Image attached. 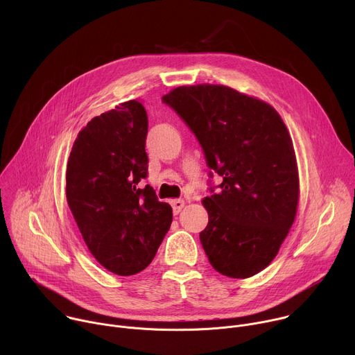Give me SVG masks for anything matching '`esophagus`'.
Returning <instances> with one entry per match:
<instances>
[{
  "label": "esophagus",
  "mask_w": 355,
  "mask_h": 355,
  "mask_svg": "<svg viewBox=\"0 0 355 355\" xmlns=\"http://www.w3.org/2000/svg\"><path fill=\"white\" fill-rule=\"evenodd\" d=\"M184 205H185V202H184L182 199H173V200H171L173 212H174L175 215H178V214L181 212V209L184 208Z\"/></svg>",
  "instance_id": "1"
}]
</instances>
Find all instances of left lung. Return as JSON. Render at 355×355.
<instances>
[{
  "label": "left lung",
  "mask_w": 355,
  "mask_h": 355,
  "mask_svg": "<svg viewBox=\"0 0 355 355\" xmlns=\"http://www.w3.org/2000/svg\"><path fill=\"white\" fill-rule=\"evenodd\" d=\"M162 99L222 177L202 200L209 222L199 239L211 266L230 278L259 274L278 254L297 211L299 174L284 121L264 101L226 85H182Z\"/></svg>",
  "instance_id": "8db88e82"
}]
</instances>
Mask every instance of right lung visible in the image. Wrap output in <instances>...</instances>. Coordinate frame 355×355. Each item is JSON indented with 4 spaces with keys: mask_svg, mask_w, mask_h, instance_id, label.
Segmentation results:
<instances>
[{
    "mask_svg": "<svg viewBox=\"0 0 355 355\" xmlns=\"http://www.w3.org/2000/svg\"><path fill=\"white\" fill-rule=\"evenodd\" d=\"M147 114L137 99L119 104L84 126L71 148L66 196L94 259L128 277L153 261L173 220L147 177Z\"/></svg>",
    "mask_w": 355,
    "mask_h": 355,
    "instance_id": "obj_1",
    "label": "right lung"
}]
</instances>
